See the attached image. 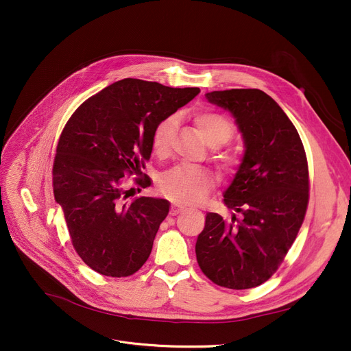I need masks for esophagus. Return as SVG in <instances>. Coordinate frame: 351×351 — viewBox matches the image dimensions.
Wrapping results in <instances>:
<instances>
[{"mask_svg":"<svg viewBox=\"0 0 351 351\" xmlns=\"http://www.w3.org/2000/svg\"><path fill=\"white\" fill-rule=\"evenodd\" d=\"M186 209V206H183V205H180V204H172V206H171V215L172 216H175V215H178L179 212H182V210H185Z\"/></svg>","mask_w":351,"mask_h":351,"instance_id":"1","label":"esophagus"}]
</instances>
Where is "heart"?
Masks as SVG:
<instances>
[{
	"label": "heart",
	"mask_w": 351,
	"mask_h": 351,
	"mask_svg": "<svg viewBox=\"0 0 351 351\" xmlns=\"http://www.w3.org/2000/svg\"><path fill=\"white\" fill-rule=\"evenodd\" d=\"M195 122L200 128L206 142L210 146L228 143L234 135V125L226 117L216 112H202L195 117ZM178 128V117L171 115L163 119L154 131L152 147L158 155H166L173 145ZM216 159L225 169H233L237 158L233 152H219ZM215 183V175L200 166L179 165L160 176L162 192L179 204H197L204 199Z\"/></svg>",
	"instance_id": "1"
}]
</instances>
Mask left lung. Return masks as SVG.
<instances>
[{
    "mask_svg": "<svg viewBox=\"0 0 351 351\" xmlns=\"http://www.w3.org/2000/svg\"><path fill=\"white\" fill-rule=\"evenodd\" d=\"M234 117L245 142L241 166L223 204L241 213L228 222L206 215L196 259L215 285L243 290L265 283L283 262L304 220L308 166L298 129L261 89L208 92Z\"/></svg>",
    "mask_w": 351,
    "mask_h": 351,
    "instance_id": "8db88e82",
    "label": "left lung"
}]
</instances>
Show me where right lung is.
Returning a JSON list of instances; mask_svg holds the SVG:
<instances>
[{
	"label": "right lung",
	"instance_id": "1",
	"mask_svg": "<svg viewBox=\"0 0 351 351\" xmlns=\"http://www.w3.org/2000/svg\"><path fill=\"white\" fill-rule=\"evenodd\" d=\"M199 92L125 78L88 98L68 119L53 159V196L73 249L92 270L126 278L147 261L171 204L145 196L126 200L123 176L142 175L155 128ZM135 183L147 188L151 178Z\"/></svg>",
	"mask_w": 351,
	"mask_h": 351
}]
</instances>
